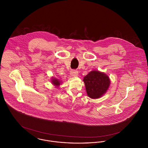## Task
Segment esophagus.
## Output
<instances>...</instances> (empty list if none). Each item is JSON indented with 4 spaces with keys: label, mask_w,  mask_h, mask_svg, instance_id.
<instances>
[{
    "label": "esophagus",
    "mask_w": 148,
    "mask_h": 148,
    "mask_svg": "<svg viewBox=\"0 0 148 148\" xmlns=\"http://www.w3.org/2000/svg\"><path fill=\"white\" fill-rule=\"evenodd\" d=\"M70 75L72 77H77L78 76V71L76 70H72L71 71Z\"/></svg>",
    "instance_id": "esophagus-1"
}]
</instances>
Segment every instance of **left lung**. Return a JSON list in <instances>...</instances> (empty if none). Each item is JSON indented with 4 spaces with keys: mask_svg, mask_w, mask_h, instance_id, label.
Masks as SVG:
<instances>
[{
    "mask_svg": "<svg viewBox=\"0 0 148 148\" xmlns=\"http://www.w3.org/2000/svg\"><path fill=\"white\" fill-rule=\"evenodd\" d=\"M83 82L88 97L92 99L101 97L110 84L109 77L105 73L92 71L84 77Z\"/></svg>",
    "mask_w": 148,
    "mask_h": 148,
    "instance_id": "left-lung-1",
    "label": "left lung"
}]
</instances>
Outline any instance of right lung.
Listing matches in <instances>:
<instances>
[{
  "instance_id": "1",
  "label": "right lung",
  "mask_w": 148,
  "mask_h": 148,
  "mask_svg": "<svg viewBox=\"0 0 148 148\" xmlns=\"http://www.w3.org/2000/svg\"><path fill=\"white\" fill-rule=\"evenodd\" d=\"M51 83L56 88H59L60 85L62 84V81H60L58 79H56L53 77H52L51 78Z\"/></svg>"
}]
</instances>
